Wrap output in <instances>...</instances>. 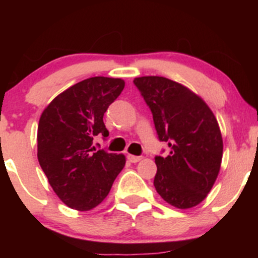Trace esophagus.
I'll list each match as a JSON object with an SVG mask.
<instances>
[{
	"label": "esophagus",
	"mask_w": 258,
	"mask_h": 258,
	"mask_svg": "<svg viewBox=\"0 0 258 258\" xmlns=\"http://www.w3.org/2000/svg\"><path fill=\"white\" fill-rule=\"evenodd\" d=\"M127 159H128L130 162H133V164H136V162L141 161L142 160V156H135V155H128L127 156Z\"/></svg>",
	"instance_id": "34e87169"
}]
</instances>
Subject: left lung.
Wrapping results in <instances>:
<instances>
[{
  "label": "left lung",
  "instance_id": "left-lung-1",
  "mask_svg": "<svg viewBox=\"0 0 258 258\" xmlns=\"http://www.w3.org/2000/svg\"><path fill=\"white\" fill-rule=\"evenodd\" d=\"M153 114L160 142L170 154L155 156L154 186L177 209L200 204L220 172L223 141L214 112L185 86L162 76L133 80Z\"/></svg>",
  "mask_w": 258,
  "mask_h": 258
}]
</instances>
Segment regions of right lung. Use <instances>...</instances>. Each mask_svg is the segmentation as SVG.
<instances>
[{
  "label": "right lung",
  "instance_id": "right-lung-1",
  "mask_svg": "<svg viewBox=\"0 0 258 258\" xmlns=\"http://www.w3.org/2000/svg\"><path fill=\"white\" fill-rule=\"evenodd\" d=\"M123 87L121 79H86L55 97L41 115L38 162L54 193L72 209L99 205L125 166L122 154L93 147L96 136H109L103 116Z\"/></svg>",
  "mask_w": 258,
  "mask_h": 258
}]
</instances>
